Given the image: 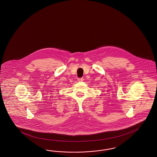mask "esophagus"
Instances as JSON below:
<instances>
[{"label": "esophagus", "mask_w": 157, "mask_h": 157, "mask_svg": "<svg viewBox=\"0 0 157 157\" xmlns=\"http://www.w3.org/2000/svg\"><path fill=\"white\" fill-rule=\"evenodd\" d=\"M83 80H84V79H83V78H78V82H82V81H83Z\"/></svg>", "instance_id": "obj_1"}]
</instances>
